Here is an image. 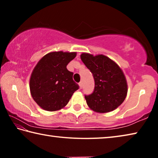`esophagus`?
Returning a JSON list of instances; mask_svg holds the SVG:
<instances>
[{
    "label": "esophagus",
    "instance_id": "34e87169",
    "mask_svg": "<svg viewBox=\"0 0 158 158\" xmlns=\"http://www.w3.org/2000/svg\"><path fill=\"white\" fill-rule=\"evenodd\" d=\"M79 88H80V89H82V85H83V84H82V81H80V82L79 83Z\"/></svg>",
    "mask_w": 158,
    "mask_h": 158
}]
</instances>
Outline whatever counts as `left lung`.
<instances>
[{
    "label": "left lung",
    "instance_id": "obj_1",
    "mask_svg": "<svg viewBox=\"0 0 158 158\" xmlns=\"http://www.w3.org/2000/svg\"><path fill=\"white\" fill-rule=\"evenodd\" d=\"M81 59L95 81L93 93L84 95L88 106L99 113L114 110L123 102L127 92L126 79L121 69L104 55L94 56L84 53Z\"/></svg>",
    "mask_w": 158,
    "mask_h": 158
}]
</instances>
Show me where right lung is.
<instances>
[{
  "label": "right lung",
  "instance_id": "1",
  "mask_svg": "<svg viewBox=\"0 0 158 158\" xmlns=\"http://www.w3.org/2000/svg\"><path fill=\"white\" fill-rule=\"evenodd\" d=\"M76 56L75 52L47 53L35 67L30 79L32 97L46 111L59 110L68 103L79 85L67 65Z\"/></svg>",
  "mask_w": 158,
  "mask_h": 158
}]
</instances>
